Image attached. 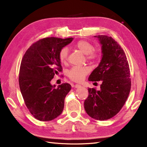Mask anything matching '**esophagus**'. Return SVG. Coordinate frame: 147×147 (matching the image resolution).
I'll return each instance as SVG.
<instances>
[{"label": "esophagus", "mask_w": 147, "mask_h": 147, "mask_svg": "<svg viewBox=\"0 0 147 147\" xmlns=\"http://www.w3.org/2000/svg\"><path fill=\"white\" fill-rule=\"evenodd\" d=\"M74 86H75V88H81L82 87V86L80 85V84H76Z\"/></svg>", "instance_id": "1"}]
</instances>
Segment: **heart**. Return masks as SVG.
<instances>
[{
    "label": "heart",
    "mask_w": 147,
    "mask_h": 147,
    "mask_svg": "<svg viewBox=\"0 0 147 147\" xmlns=\"http://www.w3.org/2000/svg\"><path fill=\"white\" fill-rule=\"evenodd\" d=\"M77 47L83 54L87 55L88 59L94 60L99 57L98 53L94 50V46L86 40H80L77 43ZM68 49L66 47L61 49L59 53V60L62 63H65L67 61ZM90 69L88 67H73L68 71V76L73 81L80 82L82 81L86 75L90 72Z\"/></svg>",
    "instance_id": "b5f03b06"
}]
</instances>
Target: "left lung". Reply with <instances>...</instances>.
<instances>
[{
  "label": "left lung",
  "instance_id": "1",
  "mask_svg": "<svg viewBox=\"0 0 147 147\" xmlns=\"http://www.w3.org/2000/svg\"><path fill=\"white\" fill-rule=\"evenodd\" d=\"M101 45L102 57L89 81H101L100 89L88 88L84 107L89 116L107 120L115 116L123 107L131 90L130 70L126 56L119 44L111 37L96 35Z\"/></svg>",
  "mask_w": 147,
  "mask_h": 147
}]
</instances>
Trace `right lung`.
<instances>
[{
    "instance_id": "obj_1",
    "label": "right lung",
    "mask_w": 147,
    "mask_h": 147,
    "mask_svg": "<svg viewBox=\"0 0 147 147\" xmlns=\"http://www.w3.org/2000/svg\"><path fill=\"white\" fill-rule=\"evenodd\" d=\"M73 39H41L28 48L22 59L19 75L21 92L29 112L40 121H51L63 112L65 97L72 87L65 83L56 88L51 80L62 70L60 50Z\"/></svg>"
}]
</instances>
